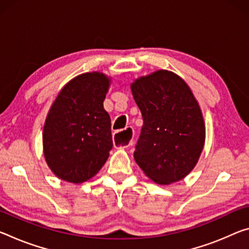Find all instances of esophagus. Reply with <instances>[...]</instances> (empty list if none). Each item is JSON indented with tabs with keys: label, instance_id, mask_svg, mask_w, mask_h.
<instances>
[{
	"label": "esophagus",
	"instance_id": "esophagus-1",
	"mask_svg": "<svg viewBox=\"0 0 249 249\" xmlns=\"http://www.w3.org/2000/svg\"><path fill=\"white\" fill-rule=\"evenodd\" d=\"M126 132L131 133V136L127 137V139H125V140H120L117 137L116 134H115V135H114V145H115L116 147H118V148H127V147H129V146L132 145V142H133V129L132 128H126Z\"/></svg>",
	"mask_w": 249,
	"mask_h": 249
}]
</instances>
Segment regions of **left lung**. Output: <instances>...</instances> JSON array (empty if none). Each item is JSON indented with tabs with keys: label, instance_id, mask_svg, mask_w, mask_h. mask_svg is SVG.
Listing matches in <instances>:
<instances>
[{
	"label": "left lung",
	"instance_id": "left-lung-1",
	"mask_svg": "<svg viewBox=\"0 0 249 249\" xmlns=\"http://www.w3.org/2000/svg\"><path fill=\"white\" fill-rule=\"evenodd\" d=\"M131 89L144 121L134 160L156 184L185 178L196 166L206 136L192 89L167 70L135 78Z\"/></svg>",
	"mask_w": 249,
	"mask_h": 249
}]
</instances>
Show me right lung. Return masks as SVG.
<instances>
[{
	"instance_id": "1",
	"label": "right lung",
	"mask_w": 249,
	"mask_h": 249,
	"mask_svg": "<svg viewBox=\"0 0 249 249\" xmlns=\"http://www.w3.org/2000/svg\"><path fill=\"white\" fill-rule=\"evenodd\" d=\"M112 78L83 73L63 86L47 113L43 153L55 176L81 184L103 167L113 147L110 117L103 102Z\"/></svg>"
}]
</instances>
